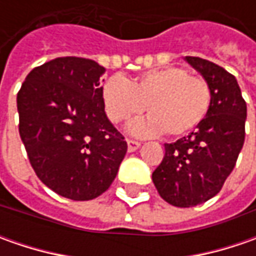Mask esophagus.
Segmentation results:
<instances>
[{"instance_id":"obj_1","label":"esophagus","mask_w":256,"mask_h":256,"mask_svg":"<svg viewBox=\"0 0 256 256\" xmlns=\"http://www.w3.org/2000/svg\"><path fill=\"white\" fill-rule=\"evenodd\" d=\"M126 144H128V151L130 152H134L140 148L141 142L140 141H135V140H126Z\"/></svg>"}]
</instances>
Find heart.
I'll return each mask as SVG.
<instances>
[{"mask_svg":"<svg viewBox=\"0 0 256 256\" xmlns=\"http://www.w3.org/2000/svg\"><path fill=\"white\" fill-rule=\"evenodd\" d=\"M102 101L106 116L114 124L140 115L146 105L150 118L131 124L132 134L182 136L206 118L212 92L205 78L191 75L181 66H166L148 71L134 82L122 75H112L102 85Z\"/></svg>","mask_w":256,"mask_h":256,"instance_id":"heart-1","label":"heart"}]
</instances>
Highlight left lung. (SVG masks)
Segmentation results:
<instances>
[{
  "instance_id": "1",
  "label": "left lung",
  "mask_w": 256,
  "mask_h": 256,
  "mask_svg": "<svg viewBox=\"0 0 256 256\" xmlns=\"http://www.w3.org/2000/svg\"><path fill=\"white\" fill-rule=\"evenodd\" d=\"M185 60L208 81L212 102L195 131L165 144L162 162L152 172L161 198L180 208L200 205L221 191L241 152L246 120V102L234 75L200 56Z\"/></svg>"
}]
</instances>
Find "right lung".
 <instances>
[{"instance_id":"add662e5","label":"right lung","mask_w":256,"mask_h":256,"mask_svg":"<svg viewBox=\"0 0 256 256\" xmlns=\"http://www.w3.org/2000/svg\"><path fill=\"white\" fill-rule=\"evenodd\" d=\"M104 71L92 60L55 58L35 66L16 95L31 166L48 188L74 201L106 191L128 148L104 111Z\"/></svg>"}]
</instances>
